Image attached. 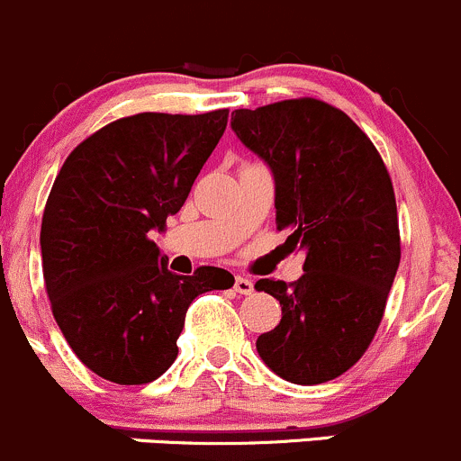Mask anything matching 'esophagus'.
<instances>
[{
  "label": "esophagus",
  "mask_w": 461,
  "mask_h": 461,
  "mask_svg": "<svg viewBox=\"0 0 461 461\" xmlns=\"http://www.w3.org/2000/svg\"><path fill=\"white\" fill-rule=\"evenodd\" d=\"M235 291L240 293V295H250V293L255 291V284L250 282L249 277H241V275H237V277H235Z\"/></svg>",
  "instance_id": "1"
}]
</instances>
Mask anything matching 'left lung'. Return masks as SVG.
Returning <instances> with one entry per match:
<instances>
[{
  "instance_id": "left-lung-1",
  "label": "left lung",
  "mask_w": 461,
  "mask_h": 461,
  "mask_svg": "<svg viewBox=\"0 0 461 461\" xmlns=\"http://www.w3.org/2000/svg\"><path fill=\"white\" fill-rule=\"evenodd\" d=\"M230 126L273 170L277 230L306 250L297 282L255 284L282 303L258 353L286 382H330L371 346L400 266L391 175L366 132L321 99L237 108Z\"/></svg>"
}]
</instances>
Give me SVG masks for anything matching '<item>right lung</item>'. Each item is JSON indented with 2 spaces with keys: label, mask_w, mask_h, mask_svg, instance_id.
<instances>
[{
  "label": "right lung",
  "mask_w": 461,
  "mask_h": 461,
  "mask_svg": "<svg viewBox=\"0 0 461 461\" xmlns=\"http://www.w3.org/2000/svg\"><path fill=\"white\" fill-rule=\"evenodd\" d=\"M226 124L229 108L137 113L86 137L57 173L41 217L44 286L73 353L108 382L164 375L191 302L235 284L215 266L170 273L149 235L184 206Z\"/></svg>",
  "instance_id": "1"
}]
</instances>
